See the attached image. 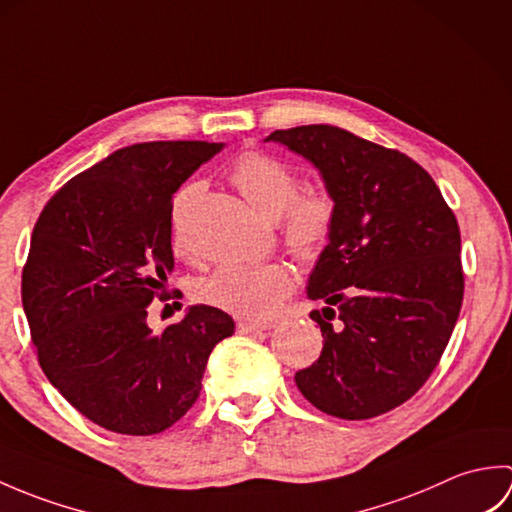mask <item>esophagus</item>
Instances as JSON below:
<instances>
[{"label":"esophagus","mask_w":512,"mask_h":512,"mask_svg":"<svg viewBox=\"0 0 512 512\" xmlns=\"http://www.w3.org/2000/svg\"><path fill=\"white\" fill-rule=\"evenodd\" d=\"M270 330L268 323H253V321H239L237 323V332L239 334H259Z\"/></svg>","instance_id":"obj_1"}]
</instances>
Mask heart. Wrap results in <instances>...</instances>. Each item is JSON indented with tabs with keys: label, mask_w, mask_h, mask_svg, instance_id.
Here are the masks:
<instances>
[{
	"label": "heart",
	"mask_w": 512,
	"mask_h": 512,
	"mask_svg": "<svg viewBox=\"0 0 512 512\" xmlns=\"http://www.w3.org/2000/svg\"><path fill=\"white\" fill-rule=\"evenodd\" d=\"M231 180L239 193L268 220L281 222L290 253L301 262L319 259L330 244L336 224V200L323 187L299 189V176L279 158L248 151L235 162ZM198 191L184 187L173 204V222L182 206ZM292 290V275L284 264H224L193 284L198 301L242 319L266 321L279 310Z\"/></svg>",
	"instance_id": "1"
}]
</instances>
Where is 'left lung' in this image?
I'll return each instance as SVG.
<instances>
[{"instance_id":"obj_1","label":"left lung","mask_w":512,"mask_h":512,"mask_svg":"<svg viewBox=\"0 0 512 512\" xmlns=\"http://www.w3.org/2000/svg\"><path fill=\"white\" fill-rule=\"evenodd\" d=\"M334 200L330 244L308 279L325 308L319 361L295 374L314 407L343 420L396 409L427 383L464 297L460 226L416 160L332 125L277 129Z\"/></svg>"}]
</instances>
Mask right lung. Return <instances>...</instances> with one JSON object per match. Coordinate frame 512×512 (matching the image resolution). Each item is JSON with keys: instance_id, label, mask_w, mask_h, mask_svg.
I'll use <instances>...</instances> for the list:
<instances>
[{"instance_id": "right-lung-1", "label": "right lung", "mask_w": 512, "mask_h": 512, "mask_svg": "<svg viewBox=\"0 0 512 512\" xmlns=\"http://www.w3.org/2000/svg\"><path fill=\"white\" fill-rule=\"evenodd\" d=\"M222 143L156 140L114 151L43 206L21 273L37 358L70 405L107 431L151 436L198 400L226 312L193 306L154 332L149 303L173 270L171 211L180 184Z\"/></svg>"}]
</instances>
